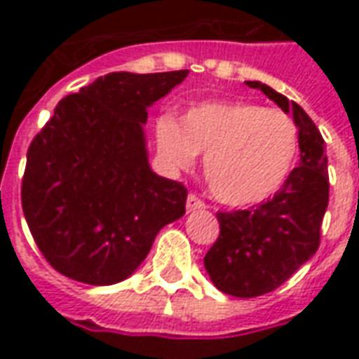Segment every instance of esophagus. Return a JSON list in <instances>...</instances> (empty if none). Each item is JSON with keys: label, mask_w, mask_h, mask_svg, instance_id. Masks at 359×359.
Instances as JSON below:
<instances>
[{"label": "esophagus", "mask_w": 359, "mask_h": 359, "mask_svg": "<svg viewBox=\"0 0 359 359\" xmlns=\"http://www.w3.org/2000/svg\"><path fill=\"white\" fill-rule=\"evenodd\" d=\"M200 210H205V203L198 198V196L190 194L187 200V211L188 213H194V211H200Z\"/></svg>", "instance_id": "esophagus-1"}]
</instances>
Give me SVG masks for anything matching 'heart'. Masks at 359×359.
Segmentation results:
<instances>
[{
    "instance_id": "obj_1",
    "label": "heart",
    "mask_w": 359,
    "mask_h": 359,
    "mask_svg": "<svg viewBox=\"0 0 359 359\" xmlns=\"http://www.w3.org/2000/svg\"><path fill=\"white\" fill-rule=\"evenodd\" d=\"M165 159L184 169L203 154V179L215 200L233 208L256 205L290 179L300 133L292 118L252 102L198 103L180 117L156 123Z\"/></svg>"
}]
</instances>
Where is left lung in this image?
Instances as JSON below:
<instances>
[{
	"label": "left lung",
	"mask_w": 359,
	"mask_h": 359,
	"mask_svg": "<svg viewBox=\"0 0 359 359\" xmlns=\"http://www.w3.org/2000/svg\"><path fill=\"white\" fill-rule=\"evenodd\" d=\"M271 102L290 113L300 133V163L277 194L252 211L217 213V242L203 257L211 283L236 298L262 296L290 278L319 248L321 221L329 203L325 142L298 103L257 81Z\"/></svg>",
	"instance_id": "obj_1"
}]
</instances>
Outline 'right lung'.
<instances>
[{
  "mask_svg": "<svg viewBox=\"0 0 359 359\" xmlns=\"http://www.w3.org/2000/svg\"><path fill=\"white\" fill-rule=\"evenodd\" d=\"M188 71L109 73L63 97L30 144L22 211L61 275L92 286L130 277L157 233L184 215L187 188L151 171L148 107Z\"/></svg>",
  "mask_w": 359,
  "mask_h": 359,
  "instance_id": "right-lung-1",
  "label": "right lung"
}]
</instances>
